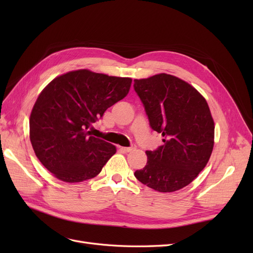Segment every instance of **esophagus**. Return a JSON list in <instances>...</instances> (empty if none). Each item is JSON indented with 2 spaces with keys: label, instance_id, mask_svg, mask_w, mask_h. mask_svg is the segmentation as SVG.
<instances>
[{
  "label": "esophagus",
  "instance_id": "esophagus-1",
  "mask_svg": "<svg viewBox=\"0 0 253 253\" xmlns=\"http://www.w3.org/2000/svg\"><path fill=\"white\" fill-rule=\"evenodd\" d=\"M124 149L126 152H132V151H134L135 149H136V145L135 144H132L131 147H128V148H122Z\"/></svg>",
  "mask_w": 253,
  "mask_h": 253
}]
</instances>
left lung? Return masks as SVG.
Masks as SVG:
<instances>
[{"mask_svg":"<svg viewBox=\"0 0 253 253\" xmlns=\"http://www.w3.org/2000/svg\"><path fill=\"white\" fill-rule=\"evenodd\" d=\"M134 89L151 127L164 136L163 145L145 152L147 165L135 177L158 192L188 186L209 162L214 145V121L206 99L168 74L135 79Z\"/></svg>","mask_w":253,"mask_h":253,"instance_id":"8db88e82","label":"left lung"}]
</instances>
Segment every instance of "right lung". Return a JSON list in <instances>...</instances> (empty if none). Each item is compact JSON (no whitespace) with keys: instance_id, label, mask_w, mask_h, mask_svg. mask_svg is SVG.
Returning a JSON list of instances; mask_svg holds the SVG:
<instances>
[{"instance_id":"right-lung-1","label":"right lung","mask_w":253,"mask_h":253,"mask_svg":"<svg viewBox=\"0 0 253 253\" xmlns=\"http://www.w3.org/2000/svg\"><path fill=\"white\" fill-rule=\"evenodd\" d=\"M131 83V78L78 70L59 76L41 91L30 114L29 138L53 176L80 182L101 172L116 147L88 129L127 95Z\"/></svg>"}]
</instances>
